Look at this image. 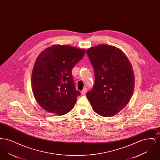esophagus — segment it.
Here are the masks:
<instances>
[{
    "instance_id": "34e87169",
    "label": "esophagus",
    "mask_w": 160,
    "mask_h": 160,
    "mask_svg": "<svg viewBox=\"0 0 160 160\" xmlns=\"http://www.w3.org/2000/svg\"><path fill=\"white\" fill-rule=\"evenodd\" d=\"M86 92H87V89L86 88H84L83 89V91H82L81 92V93L84 95H85L86 93Z\"/></svg>"
}]
</instances>
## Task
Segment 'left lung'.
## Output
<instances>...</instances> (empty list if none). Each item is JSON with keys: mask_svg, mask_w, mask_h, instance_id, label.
Listing matches in <instances>:
<instances>
[{"mask_svg": "<svg viewBox=\"0 0 160 160\" xmlns=\"http://www.w3.org/2000/svg\"><path fill=\"white\" fill-rule=\"evenodd\" d=\"M95 72V84L86 95L93 111L112 117L127 105L134 89L132 64L119 48L108 44L87 50Z\"/></svg>", "mask_w": 160, "mask_h": 160, "instance_id": "left-lung-1", "label": "left lung"}]
</instances>
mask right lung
<instances>
[{"label":"right lung","instance_id":"obj_1","mask_svg":"<svg viewBox=\"0 0 160 160\" xmlns=\"http://www.w3.org/2000/svg\"><path fill=\"white\" fill-rule=\"evenodd\" d=\"M85 49L54 44L38 55L32 72L33 96L45 111L61 116L74 107L77 91L71 71L85 54Z\"/></svg>","mask_w":160,"mask_h":160}]
</instances>
